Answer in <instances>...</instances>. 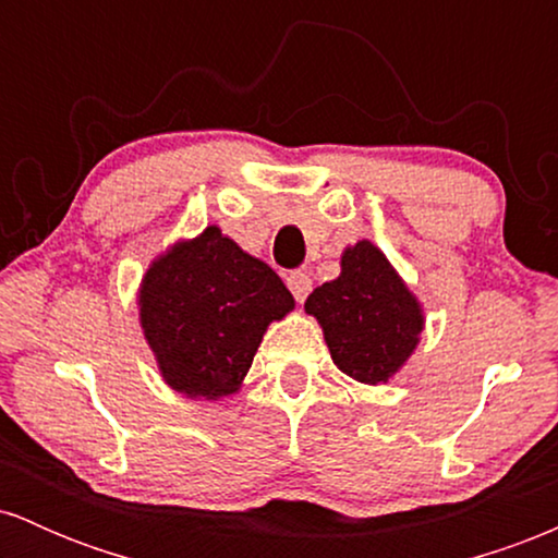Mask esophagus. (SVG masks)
I'll return each instance as SVG.
<instances>
[{"instance_id": "34e87169", "label": "esophagus", "mask_w": 558, "mask_h": 558, "mask_svg": "<svg viewBox=\"0 0 558 558\" xmlns=\"http://www.w3.org/2000/svg\"><path fill=\"white\" fill-rule=\"evenodd\" d=\"M286 283H288V288H291V293H293V299L296 301H304L306 296H310V291H312V278L306 272H301V270H296V272H291L286 278Z\"/></svg>"}]
</instances>
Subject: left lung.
I'll list each match as a JSON object with an SVG mask.
<instances>
[{"label": "left lung", "mask_w": 558, "mask_h": 558, "mask_svg": "<svg viewBox=\"0 0 558 558\" xmlns=\"http://www.w3.org/2000/svg\"><path fill=\"white\" fill-rule=\"evenodd\" d=\"M304 310L323 325L336 367L360 383H386L417 349L420 301L369 241L349 246L341 275L306 299Z\"/></svg>", "instance_id": "8db88e82"}]
</instances>
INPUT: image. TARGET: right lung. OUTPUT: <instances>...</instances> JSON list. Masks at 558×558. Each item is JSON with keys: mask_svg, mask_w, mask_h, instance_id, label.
<instances>
[{"mask_svg": "<svg viewBox=\"0 0 558 558\" xmlns=\"http://www.w3.org/2000/svg\"><path fill=\"white\" fill-rule=\"evenodd\" d=\"M138 306L165 383L220 399L239 390L267 325L293 310V296L272 267L209 226L146 270Z\"/></svg>", "mask_w": 558, "mask_h": 558, "instance_id": "obj_1", "label": "right lung"}]
</instances>
